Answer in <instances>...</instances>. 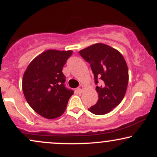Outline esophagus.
<instances>
[{
	"instance_id": "obj_1",
	"label": "esophagus",
	"mask_w": 157,
	"mask_h": 157,
	"mask_svg": "<svg viewBox=\"0 0 157 157\" xmlns=\"http://www.w3.org/2000/svg\"><path fill=\"white\" fill-rule=\"evenodd\" d=\"M83 89H84V86H82V85H80V86L77 88V91H78L79 93H82Z\"/></svg>"
}]
</instances>
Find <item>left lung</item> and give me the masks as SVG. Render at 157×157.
Returning <instances> with one entry per match:
<instances>
[{
	"label": "left lung",
	"mask_w": 157,
	"mask_h": 157,
	"mask_svg": "<svg viewBox=\"0 0 157 157\" xmlns=\"http://www.w3.org/2000/svg\"><path fill=\"white\" fill-rule=\"evenodd\" d=\"M80 55L91 66L97 85L98 101L89 109L97 115L110 112L121 102L128 83V69L120 52L104 44H95L80 50Z\"/></svg>",
	"instance_id": "left-lung-1"
}]
</instances>
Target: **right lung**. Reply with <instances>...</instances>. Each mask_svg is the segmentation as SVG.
I'll return each instance as SVG.
<instances>
[{"mask_svg": "<svg viewBox=\"0 0 157 157\" xmlns=\"http://www.w3.org/2000/svg\"><path fill=\"white\" fill-rule=\"evenodd\" d=\"M72 51L46 50L30 63L23 77L22 89L32 109L46 119L64 113L74 91L65 86L62 72Z\"/></svg>", "mask_w": 157, "mask_h": 157, "instance_id": "right-lung-1", "label": "right lung"}]
</instances>
